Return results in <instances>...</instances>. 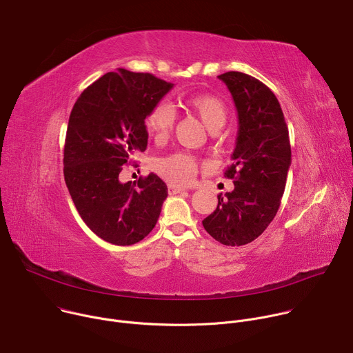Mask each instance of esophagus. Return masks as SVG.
Wrapping results in <instances>:
<instances>
[{
	"instance_id": "1",
	"label": "esophagus",
	"mask_w": 353,
	"mask_h": 353,
	"mask_svg": "<svg viewBox=\"0 0 353 353\" xmlns=\"http://www.w3.org/2000/svg\"><path fill=\"white\" fill-rule=\"evenodd\" d=\"M184 188H181V187H176V185H169L168 187V191H169V194L170 195H174V194H179V192H181Z\"/></svg>"
}]
</instances>
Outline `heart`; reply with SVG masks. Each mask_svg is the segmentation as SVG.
<instances>
[{
	"mask_svg": "<svg viewBox=\"0 0 353 353\" xmlns=\"http://www.w3.org/2000/svg\"><path fill=\"white\" fill-rule=\"evenodd\" d=\"M184 106L194 113L212 132L222 128L228 120V108L222 99L212 94H192L183 100ZM176 114L166 102H158L145 116L143 124L157 143L165 142L174 125ZM155 172L173 185H185L199 170L198 159L188 152H174L157 159Z\"/></svg>",
	"mask_w": 353,
	"mask_h": 353,
	"instance_id": "obj_1",
	"label": "heart"
}]
</instances>
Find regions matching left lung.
Wrapping results in <instances>:
<instances>
[{"instance_id": "left-lung-1", "label": "left lung", "mask_w": 353, "mask_h": 353, "mask_svg": "<svg viewBox=\"0 0 353 353\" xmlns=\"http://www.w3.org/2000/svg\"><path fill=\"white\" fill-rule=\"evenodd\" d=\"M218 78L239 116L232 165L225 172L234 190L218 195L216 210L203 225L216 241L244 245L268 228L281 205L292 157L289 131L276 96L261 81L237 71Z\"/></svg>"}]
</instances>
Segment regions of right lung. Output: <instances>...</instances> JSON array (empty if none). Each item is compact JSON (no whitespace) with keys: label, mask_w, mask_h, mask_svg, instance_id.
<instances>
[{"label":"right lung","mask_w":353,"mask_h":353,"mask_svg":"<svg viewBox=\"0 0 353 353\" xmlns=\"http://www.w3.org/2000/svg\"><path fill=\"white\" fill-rule=\"evenodd\" d=\"M173 88L148 72L120 68L89 85L71 110L64 179L86 226L112 244L130 245L158 222L168 185L155 173L121 183L120 173L148 145L145 116Z\"/></svg>","instance_id":"obj_1"}]
</instances>
